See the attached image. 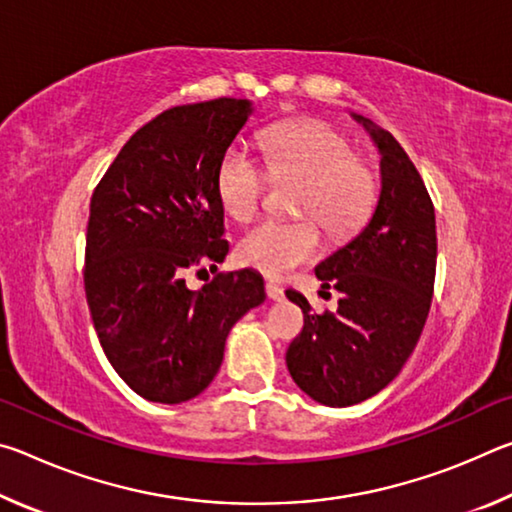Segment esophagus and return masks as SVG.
I'll use <instances>...</instances> for the list:
<instances>
[{
    "mask_svg": "<svg viewBox=\"0 0 512 512\" xmlns=\"http://www.w3.org/2000/svg\"><path fill=\"white\" fill-rule=\"evenodd\" d=\"M264 289H266V296L271 300H282L284 298V289L277 287V284H273V282H266Z\"/></svg>",
    "mask_w": 512,
    "mask_h": 512,
    "instance_id": "1",
    "label": "esophagus"
}]
</instances>
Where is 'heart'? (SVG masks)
<instances>
[{"instance_id": "obj_1", "label": "heart", "mask_w": 512, "mask_h": 512, "mask_svg": "<svg viewBox=\"0 0 512 512\" xmlns=\"http://www.w3.org/2000/svg\"><path fill=\"white\" fill-rule=\"evenodd\" d=\"M265 171L246 146L232 144L216 171V194L223 212L239 223L253 219L273 180H300L296 212L311 219L262 221L241 237L237 255L268 277H282L320 253L317 219L332 239L357 232L375 205L377 176L354 158L352 144L320 121H284L262 135Z\"/></svg>"}]
</instances>
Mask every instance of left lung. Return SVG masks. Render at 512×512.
Masks as SVG:
<instances>
[{
    "label": "left lung",
    "instance_id": "8db88e82",
    "mask_svg": "<svg viewBox=\"0 0 512 512\" xmlns=\"http://www.w3.org/2000/svg\"><path fill=\"white\" fill-rule=\"evenodd\" d=\"M379 149L381 192L357 237L316 266L323 289L341 291L336 314H311L287 291L305 327L287 350L291 377L311 400L352 406L400 375L427 323L436 280V212L415 164L395 137L352 115Z\"/></svg>",
    "mask_w": 512,
    "mask_h": 512
}]
</instances>
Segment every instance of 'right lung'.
Wrapping results in <instances>:
<instances>
[{
	"mask_svg": "<svg viewBox=\"0 0 512 512\" xmlns=\"http://www.w3.org/2000/svg\"><path fill=\"white\" fill-rule=\"evenodd\" d=\"M250 112L248 99L228 97L164 110L124 144L92 194L85 298L112 368L149 402L203 393L232 325L266 298L250 268L198 291L183 277L228 255L216 171Z\"/></svg>",
	"mask_w": 512,
	"mask_h": 512,
	"instance_id": "1",
	"label": "right lung"
}]
</instances>
